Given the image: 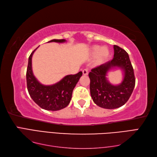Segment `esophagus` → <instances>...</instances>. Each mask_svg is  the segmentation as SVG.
<instances>
[{
	"mask_svg": "<svg viewBox=\"0 0 157 157\" xmlns=\"http://www.w3.org/2000/svg\"><path fill=\"white\" fill-rule=\"evenodd\" d=\"M82 73H83V74H84V75H88V69H83V70H82Z\"/></svg>",
	"mask_w": 157,
	"mask_h": 157,
	"instance_id": "1",
	"label": "esophagus"
}]
</instances>
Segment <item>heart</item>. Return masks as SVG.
Wrapping results in <instances>:
<instances>
[{
	"mask_svg": "<svg viewBox=\"0 0 157 157\" xmlns=\"http://www.w3.org/2000/svg\"><path fill=\"white\" fill-rule=\"evenodd\" d=\"M93 54L98 55L100 59H103L109 54L108 49L105 47H101L100 46H94L92 48Z\"/></svg>",
	"mask_w": 157,
	"mask_h": 157,
	"instance_id": "obj_1",
	"label": "heart"
}]
</instances>
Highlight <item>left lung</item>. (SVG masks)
<instances>
[{
  "instance_id": "8db88e82",
  "label": "left lung",
  "mask_w": 157,
  "mask_h": 157,
  "mask_svg": "<svg viewBox=\"0 0 157 157\" xmlns=\"http://www.w3.org/2000/svg\"><path fill=\"white\" fill-rule=\"evenodd\" d=\"M114 57L104 64L92 69L89 73L90 90L93 101L100 107L113 109L125 105L132 94L136 79L129 55L125 50L114 45ZM119 67L124 71V79L113 85L105 76L110 69Z\"/></svg>"
}]
</instances>
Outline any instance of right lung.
I'll return each instance as SVG.
<instances>
[{
    "mask_svg": "<svg viewBox=\"0 0 157 157\" xmlns=\"http://www.w3.org/2000/svg\"><path fill=\"white\" fill-rule=\"evenodd\" d=\"M66 42L65 39L52 40L48 42ZM36 48L29 56L28 65L26 73V80L29 94L40 107L47 111H59L65 108L71 101L73 90L82 72L79 71L75 75L65 76L61 80L55 84L46 86L40 84L33 74L32 58Z\"/></svg>",
    "mask_w": 157,
    "mask_h": 157,
    "instance_id": "right-lung-1",
    "label": "right lung"
}]
</instances>
